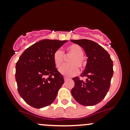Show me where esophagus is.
<instances>
[{
  "mask_svg": "<svg viewBox=\"0 0 130 130\" xmlns=\"http://www.w3.org/2000/svg\"><path fill=\"white\" fill-rule=\"evenodd\" d=\"M68 80H69V78H67V77H64V80H65V82H66V81H67Z\"/></svg>",
  "mask_w": 130,
  "mask_h": 130,
  "instance_id": "obj_1",
  "label": "esophagus"
}]
</instances>
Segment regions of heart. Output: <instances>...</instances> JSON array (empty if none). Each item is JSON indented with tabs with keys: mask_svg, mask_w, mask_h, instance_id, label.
I'll list each match as a JSON object with an SVG mask.
<instances>
[{
	"mask_svg": "<svg viewBox=\"0 0 130 130\" xmlns=\"http://www.w3.org/2000/svg\"><path fill=\"white\" fill-rule=\"evenodd\" d=\"M66 54L71 55L72 57L68 60L67 65L61 67L59 72L65 77H72L78 72V67L80 70L84 69L86 64L84 58V50L81 46L77 44H71L66 48ZM53 61L57 68H60L64 61L63 53L57 50L53 53Z\"/></svg>",
	"mask_w": 130,
	"mask_h": 130,
	"instance_id": "b5f03b06",
	"label": "heart"
}]
</instances>
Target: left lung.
Masks as SVG:
<instances>
[{
  "label": "left lung",
  "instance_id": "left-lung-1",
  "mask_svg": "<svg viewBox=\"0 0 130 130\" xmlns=\"http://www.w3.org/2000/svg\"><path fill=\"white\" fill-rule=\"evenodd\" d=\"M84 48L87 58V65L80 76L73 78L75 86L72 95L77 103L86 106L95 105L104 99L110 87L113 75V63L109 54L93 41L70 40Z\"/></svg>",
  "mask_w": 130,
  "mask_h": 130
}]
</instances>
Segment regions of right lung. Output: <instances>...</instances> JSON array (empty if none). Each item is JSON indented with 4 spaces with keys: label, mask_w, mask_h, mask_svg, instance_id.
Returning <instances> with one entry per match:
<instances>
[{
    "label": "right lung",
    "mask_w": 130,
    "mask_h": 130,
    "mask_svg": "<svg viewBox=\"0 0 130 130\" xmlns=\"http://www.w3.org/2000/svg\"><path fill=\"white\" fill-rule=\"evenodd\" d=\"M67 40H43L27 48L15 65L19 95L27 104L42 108L53 103L64 83L53 61V53Z\"/></svg>",
    "instance_id": "add662e5"
}]
</instances>
